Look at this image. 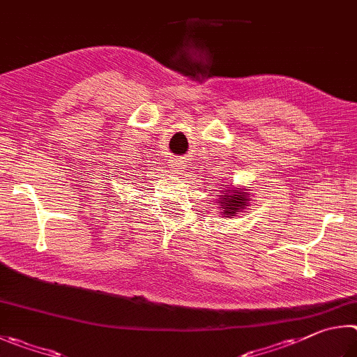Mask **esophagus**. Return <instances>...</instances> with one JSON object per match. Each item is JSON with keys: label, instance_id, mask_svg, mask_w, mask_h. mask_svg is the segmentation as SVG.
Masks as SVG:
<instances>
[{"label": "esophagus", "instance_id": "obj_1", "mask_svg": "<svg viewBox=\"0 0 357 357\" xmlns=\"http://www.w3.org/2000/svg\"><path fill=\"white\" fill-rule=\"evenodd\" d=\"M171 171H172V174L178 175V177H183V175L186 174V162L183 160H180V158L172 160Z\"/></svg>", "mask_w": 357, "mask_h": 357}]
</instances>
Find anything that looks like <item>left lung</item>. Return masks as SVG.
<instances>
[{"mask_svg":"<svg viewBox=\"0 0 357 357\" xmlns=\"http://www.w3.org/2000/svg\"><path fill=\"white\" fill-rule=\"evenodd\" d=\"M246 188H235L234 185H226L224 188H220L218 192V208L224 218L238 216L241 211H245L249 201H251L252 192Z\"/></svg>","mask_w":357,"mask_h":357,"instance_id":"left-lung-1","label":"left lung"}]
</instances>
